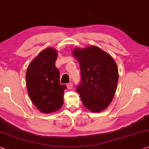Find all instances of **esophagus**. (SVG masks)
<instances>
[{
  "mask_svg": "<svg viewBox=\"0 0 149 149\" xmlns=\"http://www.w3.org/2000/svg\"><path fill=\"white\" fill-rule=\"evenodd\" d=\"M67 86V88L68 89H72V87H73V84H72V83H71V82H70V83H68Z\"/></svg>",
  "mask_w": 149,
  "mask_h": 149,
  "instance_id": "34e87169",
  "label": "esophagus"
}]
</instances>
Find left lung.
I'll use <instances>...</instances> for the list:
<instances>
[{"mask_svg":"<svg viewBox=\"0 0 149 149\" xmlns=\"http://www.w3.org/2000/svg\"><path fill=\"white\" fill-rule=\"evenodd\" d=\"M72 54L79 61L81 73L77 92L86 109L99 113L113 99L118 81L117 65L109 54L96 46L76 48Z\"/></svg>","mask_w":149,"mask_h":149,"instance_id":"8db88e82","label":"left lung"}]
</instances>
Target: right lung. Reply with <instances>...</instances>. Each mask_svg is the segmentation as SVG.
Wrapping results in <instances>:
<instances>
[{"label": "right lung", "instance_id": "obj_1", "mask_svg": "<svg viewBox=\"0 0 149 149\" xmlns=\"http://www.w3.org/2000/svg\"><path fill=\"white\" fill-rule=\"evenodd\" d=\"M58 52L47 48L29 64L26 73L27 91L33 104L42 113H51L63 106L65 84H60L55 66Z\"/></svg>", "mask_w": 149, "mask_h": 149}]
</instances>
